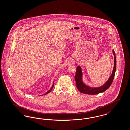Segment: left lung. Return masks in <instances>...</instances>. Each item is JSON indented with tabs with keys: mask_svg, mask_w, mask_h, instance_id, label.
Wrapping results in <instances>:
<instances>
[{
	"mask_svg": "<svg viewBox=\"0 0 130 130\" xmlns=\"http://www.w3.org/2000/svg\"><path fill=\"white\" fill-rule=\"evenodd\" d=\"M114 55V67L111 75L110 76L108 80L106 81L105 84L101 87L96 88H91L85 84L83 81V73L82 69L80 66L76 67V72L75 76L76 87L80 92L85 94L89 95H96L102 92H104L110 86L113 81L115 71L116 69V58L115 52L113 49L112 50Z\"/></svg>",
	"mask_w": 130,
	"mask_h": 130,
	"instance_id": "left-lung-1",
	"label": "left lung"
}]
</instances>
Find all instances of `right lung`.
Returning a JSON list of instances; mask_svg holds the SVG:
<instances>
[{
	"mask_svg": "<svg viewBox=\"0 0 130 130\" xmlns=\"http://www.w3.org/2000/svg\"><path fill=\"white\" fill-rule=\"evenodd\" d=\"M54 82H53V85H52V87H51V88H50V89L49 90H48L47 92H46L45 93H44V94H43V95H40V96H43V95H46V94H47L48 93H50V92L52 91V89L53 88H54Z\"/></svg>",
	"mask_w": 130,
	"mask_h": 130,
	"instance_id": "right-lung-1",
	"label": "right lung"
}]
</instances>
